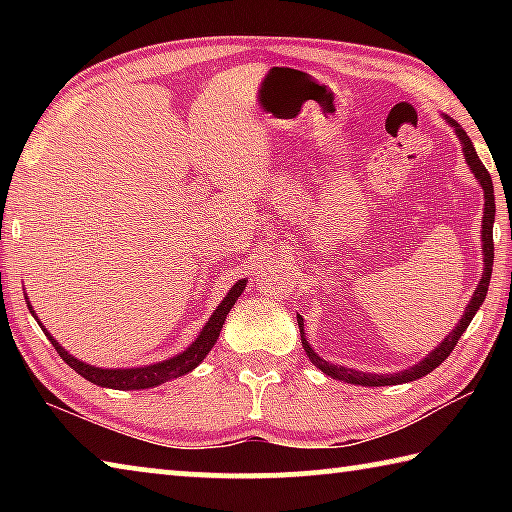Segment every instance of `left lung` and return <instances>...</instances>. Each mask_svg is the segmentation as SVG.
<instances>
[{"instance_id":"obj_1","label":"left lung","mask_w":512,"mask_h":512,"mask_svg":"<svg viewBox=\"0 0 512 512\" xmlns=\"http://www.w3.org/2000/svg\"><path fill=\"white\" fill-rule=\"evenodd\" d=\"M447 124L454 128V133L458 137V142L463 146V153H465V162L470 164V169L474 173L476 183L481 185L483 189V225H481V241H483V277L479 282V287H476L474 296L470 300V305L465 307V314L463 318L458 320L456 329L447 334V339H443V343L438 345L436 350L429 352L427 357H424L420 363H415L409 370H402V372H393V375H372V372H361V370H352V368H345V366H334V363H329L325 359H320L318 354L311 350L309 341L305 339V320L302 316H298V327H300V341H302V348H305L309 361L314 363L316 368H320L325 372V375L334 377V379H341V381H348V384H357V386H395V384H406V381H415L424 375H429L431 370H436L440 363H443L452 350L456 348L458 339H461L463 332L467 329V325L472 323V318L479 307L483 305L485 300V293H488V284H490V275H492V259H495V241H492V225H495V187H492V178L488 169L483 167V162L479 160V155H476V149L470 137L461 128L458 121H454L452 117H447Z\"/></svg>"}]
</instances>
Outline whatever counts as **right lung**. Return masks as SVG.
Instances as JSON below:
<instances>
[{"label":"right lung","instance_id":"1","mask_svg":"<svg viewBox=\"0 0 512 512\" xmlns=\"http://www.w3.org/2000/svg\"><path fill=\"white\" fill-rule=\"evenodd\" d=\"M246 282L248 280L244 277V280H239L235 287L228 291V296L221 300V305L216 307L210 320L205 323L203 332L198 334V339L189 345L185 352H180V354H176V357H171L167 361L151 363V366H144V368H97V366H90V363L79 361L47 332L45 325L38 320L36 311H33V307L29 305V300H27V307L31 309V314L36 316L38 325L42 327V332L47 334L51 345L56 348L58 357L63 359L69 368H74L76 372H79L81 377H85L88 381H92V384L103 386V388H115V391H140V388H153V386L164 384V381H169V379L187 375V372H192L198 363L207 357V352L214 348L216 339H219L221 327L225 323V316L230 314V309L235 307V302L241 296V291L246 289Z\"/></svg>","mask_w":512,"mask_h":512}]
</instances>
